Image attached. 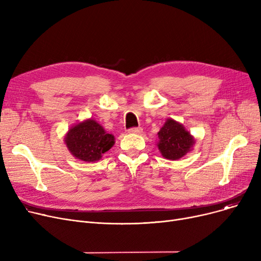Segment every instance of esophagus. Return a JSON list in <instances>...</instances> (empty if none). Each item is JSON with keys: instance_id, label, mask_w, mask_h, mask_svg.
<instances>
[{"instance_id": "obj_1", "label": "esophagus", "mask_w": 261, "mask_h": 261, "mask_svg": "<svg viewBox=\"0 0 261 261\" xmlns=\"http://www.w3.org/2000/svg\"><path fill=\"white\" fill-rule=\"evenodd\" d=\"M142 131H143V129L141 127H133L128 130L129 133H133V134H140Z\"/></svg>"}]
</instances>
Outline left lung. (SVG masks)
I'll list each match as a JSON object with an SVG mask.
<instances>
[{"label": "left lung", "mask_w": 261, "mask_h": 261, "mask_svg": "<svg viewBox=\"0 0 261 261\" xmlns=\"http://www.w3.org/2000/svg\"><path fill=\"white\" fill-rule=\"evenodd\" d=\"M158 147L164 158L168 160H179L185 155L195 144L193 136L173 119H167L160 130Z\"/></svg>", "instance_id": "1"}]
</instances>
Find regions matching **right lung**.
<instances>
[{"label": "right lung", "mask_w": 261, "mask_h": 261, "mask_svg": "<svg viewBox=\"0 0 261 261\" xmlns=\"http://www.w3.org/2000/svg\"><path fill=\"white\" fill-rule=\"evenodd\" d=\"M65 144L76 159L96 162L114 145V136L107 133L98 122L88 119L68 130Z\"/></svg>", "instance_id": "add662e5"}]
</instances>
